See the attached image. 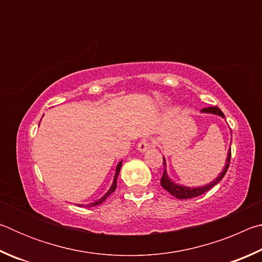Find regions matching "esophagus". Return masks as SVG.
I'll return each instance as SVG.
<instances>
[{
  "label": "esophagus",
  "mask_w": 262,
  "mask_h": 262,
  "mask_svg": "<svg viewBox=\"0 0 262 262\" xmlns=\"http://www.w3.org/2000/svg\"><path fill=\"white\" fill-rule=\"evenodd\" d=\"M151 142L149 140H142L139 144H137V150H139L140 152H145L147 150L151 147Z\"/></svg>",
  "instance_id": "obj_1"
}]
</instances>
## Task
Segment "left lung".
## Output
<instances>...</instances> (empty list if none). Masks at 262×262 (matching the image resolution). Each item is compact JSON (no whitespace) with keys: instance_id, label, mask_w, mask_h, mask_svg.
<instances>
[{"instance_id":"1","label":"left lung","mask_w":262,"mask_h":262,"mask_svg":"<svg viewBox=\"0 0 262 262\" xmlns=\"http://www.w3.org/2000/svg\"><path fill=\"white\" fill-rule=\"evenodd\" d=\"M202 113H210V114H215V115H219V117L222 118H225L224 114L222 111L217 107V106H214V107H207V108H202L201 110ZM230 159H231V148L228 150V156L227 159H225V165L223 171L221 172L219 174V177L215 180H212L211 183H209L208 185H203L200 186V187H187V186H184V185H179L174 183L173 180H172L170 177H168L167 172H166V161H165V157H163V162H164V172H163V177L161 179V185L164 189H166L168 193L171 195H173L177 199H192V198H196V196H200L203 193H206L209 190L210 188L214 187L215 185H217L220 183V181L223 179V177L227 173L228 168H229V164H230Z\"/></svg>"}]
</instances>
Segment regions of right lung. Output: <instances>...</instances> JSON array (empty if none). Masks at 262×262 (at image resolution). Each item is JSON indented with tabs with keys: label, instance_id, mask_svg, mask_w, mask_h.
Listing matches in <instances>:
<instances>
[{
	"label": "right lung",
	"instance_id": "1",
	"mask_svg": "<svg viewBox=\"0 0 262 262\" xmlns=\"http://www.w3.org/2000/svg\"><path fill=\"white\" fill-rule=\"evenodd\" d=\"M121 165H122V162H119L118 165H117V168H115V174H114V178H113V183H112V185H111L110 189L105 193V195H103V196H101L99 200H97V201L92 202V203H89V205H84V206L83 205H78V206L79 207H95V206L100 205V203H103L106 200V199L108 198V195L112 194L114 190H115V188H117V179H118L119 172H120V170H121Z\"/></svg>",
	"mask_w": 262,
	"mask_h": 262
}]
</instances>
